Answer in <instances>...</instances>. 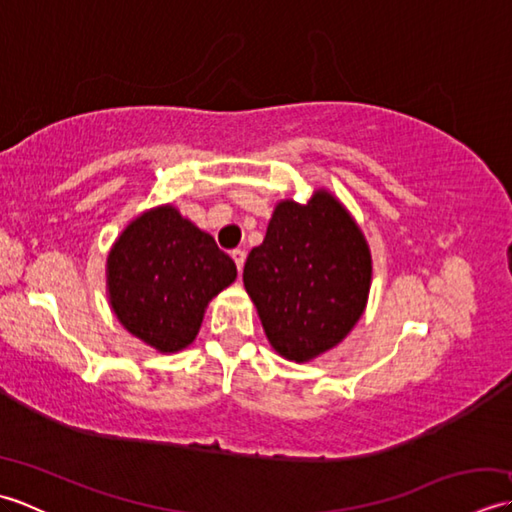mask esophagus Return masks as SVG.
Returning <instances> with one entry per match:
<instances>
[{
	"mask_svg": "<svg viewBox=\"0 0 512 512\" xmlns=\"http://www.w3.org/2000/svg\"><path fill=\"white\" fill-rule=\"evenodd\" d=\"M231 257H233V262H235V266H237L239 273H242L244 262H246V250H242V248H235L233 253H231Z\"/></svg>",
	"mask_w": 512,
	"mask_h": 512,
	"instance_id": "1",
	"label": "esophagus"
}]
</instances>
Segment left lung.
I'll return each mask as SVG.
<instances>
[{
    "instance_id": "8db88e82",
    "label": "left lung",
    "mask_w": 512,
    "mask_h": 512,
    "mask_svg": "<svg viewBox=\"0 0 512 512\" xmlns=\"http://www.w3.org/2000/svg\"><path fill=\"white\" fill-rule=\"evenodd\" d=\"M372 255L354 217L330 191L306 204L281 200L264 242L248 253L244 288L270 345L308 363L339 345L361 319Z\"/></svg>"
}]
</instances>
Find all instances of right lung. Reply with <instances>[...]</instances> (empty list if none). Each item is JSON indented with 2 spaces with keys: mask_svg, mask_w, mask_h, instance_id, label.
Returning <instances> with one entry per match:
<instances>
[{
  "mask_svg": "<svg viewBox=\"0 0 512 512\" xmlns=\"http://www.w3.org/2000/svg\"><path fill=\"white\" fill-rule=\"evenodd\" d=\"M235 277L233 259L171 204L129 222L107 255L116 319L158 352L191 345L209 301Z\"/></svg>",
  "mask_w": 512,
  "mask_h": 512,
  "instance_id": "add662e5",
  "label": "right lung"
}]
</instances>
